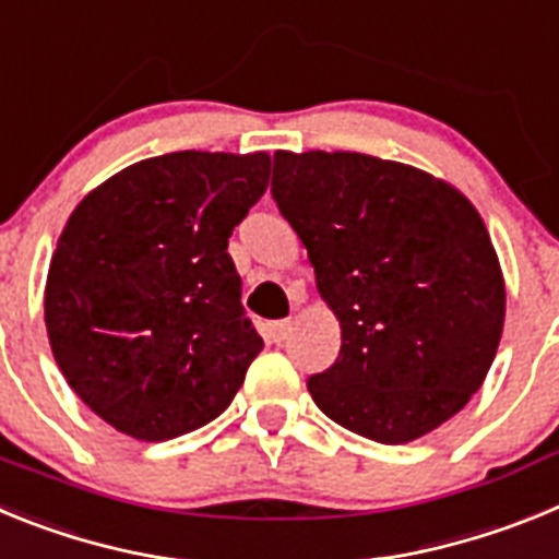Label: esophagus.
<instances>
[{
    "instance_id": "obj_1",
    "label": "esophagus",
    "mask_w": 559,
    "mask_h": 559,
    "mask_svg": "<svg viewBox=\"0 0 559 559\" xmlns=\"http://www.w3.org/2000/svg\"><path fill=\"white\" fill-rule=\"evenodd\" d=\"M269 330H271V338H274L276 344H283V341L290 335V330H294V319H280V322H271Z\"/></svg>"
}]
</instances>
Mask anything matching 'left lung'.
I'll return each instance as SVG.
<instances>
[{
  "label": "left lung",
  "mask_w": 559,
  "mask_h": 559,
  "mask_svg": "<svg viewBox=\"0 0 559 559\" xmlns=\"http://www.w3.org/2000/svg\"><path fill=\"white\" fill-rule=\"evenodd\" d=\"M271 195L341 322L316 406L400 445L467 406L503 330L501 265L476 206L417 167L349 151L274 153Z\"/></svg>",
  "instance_id": "obj_1"
}]
</instances>
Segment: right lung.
Returning a JSON list of instances; mask_svg holds the SVG:
<instances>
[{
  "mask_svg": "<svg viewBox=\"0 0 559 559\" xmlns=\"http://www.w3.org/2000/svg\"><path fill=\"white\" fill-rule=\"evenodd\" d=\"M269 170V153H165L111 176L69 215L44 290L49 347L117 431L181 437L243 386L263 338L226 246Z\"/></svg>",
  "mask_w": 559,
  "mask_h": 559,
  "instance_id": "1",
  "label": "right lung"
}]
</instances>
